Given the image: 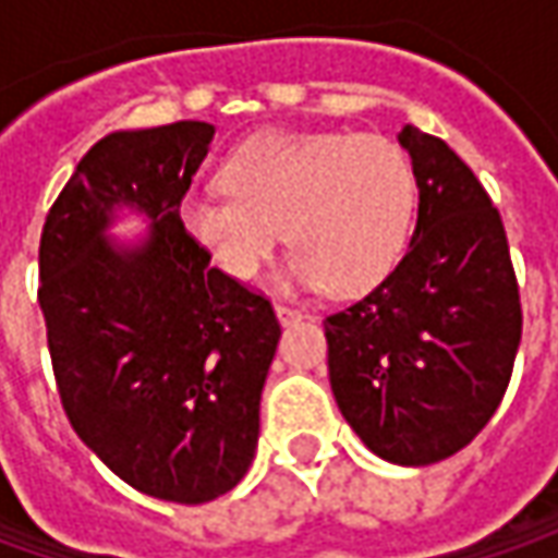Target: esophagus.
Instances as JSON below:
<instances>
[{"instance_id": "esophagus-1", "label": "esophagus", "mask_w": 558, "mask_h": 558, "mask_svg": "<svg viewBox=\"0 0 558 558\" xmlns=\"http://www.w3.org/2000/svg\"><path fill=\"white\" fill-rule=\"evenodd\" d=\"M276 316H279V323H282V326H289V323H294V319H301L304 313L294 311V307H286V304H276Z\"/></svg>"}]
</instances>
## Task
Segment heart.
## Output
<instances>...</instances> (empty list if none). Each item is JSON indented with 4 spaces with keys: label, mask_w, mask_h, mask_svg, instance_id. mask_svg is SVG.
Returning a JSON list of instances; mask_svg holds the SVG:
<instances>
[{
    "label": "heart",
    "mask_w": 558,
    "mask_h": 558,
    "mask_svg": "<svg viewBox=\"0 0 558 558\" xmlns=\"http://www.w3.org/2000/svg\"><path fill=\"white\" fill-rule=\"evenodd\" d=\"M226 192L189 195L185 232L232 279H251L279 245L294 247L282 289H326L354 298L400 260L416 173L403 148L356 133H260L220 170Z\"/></svg>",
    "instance_id": "obj_1"
}]
</instances>
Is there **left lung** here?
<instances>
[{"instance_id":"8db88e82","label":"left lung","mask_w":558,"mask_h":558,"mask_svg":"<svg viewBox=\"0 0 558 558\" xmlns=\"http://www.w3.org/2000/svg\"><path fill=\"white\" fill-rule=\"evenodd\" d=\"M418 189L403 260L366 298L326 316L341 416L375 457L432 465L497 413L522 341L504 220L444 140L403 126Z\"/></svg>"}]
</instances>
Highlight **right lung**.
<instances>
[{
  "label": "right lung",
  "instance_id": "add662e5",
  "mask_svg": "<svg viewBox=\"0 0 558 558\" xmlns=\"http://www.w3.org/2000/svg\"><path fill=\"white\" fill-rule=\"evenodd\" d=\"M210 142L204 120L108 133L39 239V307L74 432L130 487L185 506L245 478L282 335L267 298L210 267L180 220ZM126 213L149 232L118 243L110 226Z\"/></svg>",
  "mask_w": 558,
  "mask_h": 558
}]
</instances>
